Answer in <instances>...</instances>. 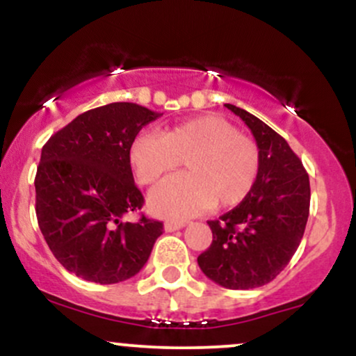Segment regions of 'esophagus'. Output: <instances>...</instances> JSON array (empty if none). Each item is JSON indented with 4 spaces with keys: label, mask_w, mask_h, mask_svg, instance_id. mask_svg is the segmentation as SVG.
I'll return each instance as SVG.
<instances>
[{
    "label": "esophagus",
    "mask_w": 356,
    "mask_h": 356,
    "mask_svg": "<svg viewBox=\"0 0 356 356\" xmlns=\"http://www.w3.org/2000/svg\"><path fill=\"white\" fill-rule=\"evenodd\" d=\"M184 226H186V224H184V222H177V220H167V222L164 224V229L167 232H174V231H177V229H182Z\"/></svg>",
    "instance_id": "1"
}]
</instances>
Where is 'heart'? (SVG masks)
Returning a JSON list of instances; mask_svg holds the SVG:
<instances>
[{
	"label": "heart",
	"mask_w": 356,
	"mask_h": 356,
	"mask_svg": "<svg viewBox=\"0 0 356 356\" xmlns=\"http://www.w3.org/2000/svg\"><path fill=\"white\" fill-rule=\"evenodd\" d=\"M129 159L144 186L184 161L187 174L167 179L149 195L150 211L172 219L192 218L214 206H238L251 194L261 167L254 138L218 115L189 118L162 134H138Z\"/></svg>",
	"instance_id": "heart-1"
}]
</instances>
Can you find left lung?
Returning <instances> with one entry per match:
<instances>
[{"mask_svg": "<svg viewBox=\"0 0 356 356\" xmlns=\"http://www.w3.org/2000/svg\"><path fill=\"white\" fill-rule=\"evenodd\" d=\"M226 107L243 118L256 138L259 175L239 206L207 220L212 244L197 263L224 288L252 289L275 280L300 246L309 214V177L280 134L246 110Z\"/></svg>", "mask_w": 356, "mask_h": 356, "instance_id": "8db88e82", "label": "left lung"}]
</instances>
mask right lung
<instances>
[{"label":"right lung","instance_id":"1","mask_svg":"<svg viewBox=\"0 0 356 356\" xmlns=\"http://www.w3.org/2000/svg\"><path fill=\"white\" fill-rule=\"evenodd\" d=\"M162 113L129 102L88 110L48 138L36 169V219L53 256L81 280L113 284L136 276L164 231L161 220L127 222L142 209L129 149Z\"/></svg>","mask_w":356,"mask_h":356}]
</instances>
